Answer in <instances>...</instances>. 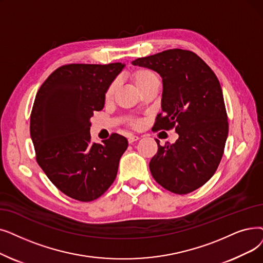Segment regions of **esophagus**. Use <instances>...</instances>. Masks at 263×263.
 Wrapping results in <instances>:
<instances>
[{
    "label": "esophagus",
    "instance_id": "1",
    "mask_svg": "<svg viewBox=\"0 0 263 263\" xmlns=\"http://www.w3.org/2000/svg\"><path fill=\"white\" fill-rule=\"evenodd\" d=\"M138 140H140V138H139V136H136V135H130L129 138H128V142H129L130 144L136 142Z\"/></svg>",
    "mask_w": 263,
    "mask_h": 263
}]
</instances>
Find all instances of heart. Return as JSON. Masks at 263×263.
<instances>
[{
	"instance_id": "1",
	"label": "heart",
	"mask_w": 263,
	"mask_h": 263,
	"mask_svg": "<svg viewBox=\"0 0 263 263\" xmlns=\"http://www.w3.org/2000/svg\"><path fill=\"white\" fill-rule=\"evenodd\" d=\"M130 78H131V81L133 82V84L135 85V87L139 89L140 92L142 90H144L145 88L149 87L151 85H153L155 83H159V78H158L157 74L153 70H149V68H146V67L135 68L134 71L131 72ZM116 89H117V83L116 82L111 83L108 86L106 92H105V100L107 102L112 99L114 95H115V92H116ZM135 125H136V127H140L141 121L136 122Z\"/></svg>"
}]
</instances>
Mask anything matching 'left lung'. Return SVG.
Returning a JSON list of instances; mask_svg holds the SVG:
<instances>
[{
  "label": "left lung",
  "mask_w": 263,
  "mask_h": 263,
  "mask_svg": "<svg viewBox=\"0 0 263 263\" xmlns=\"http://www.w3.org/2000/svg\"><path fill=\"white\" fill-rule=\"evenodd\" d=\"M162 78V112L155 127L175 128L178 140L160 146L149 162L153 177L166 190L186 195L209 181L228 138L222 90L212 68L195 52L168 49L132 61Z\"/></svg>",
  "instance_id": "obj_1"
}]
</instances>
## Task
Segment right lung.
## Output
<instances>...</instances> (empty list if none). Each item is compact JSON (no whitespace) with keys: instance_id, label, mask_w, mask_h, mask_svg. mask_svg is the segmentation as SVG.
Here are the masks:
<instances>
[{"instance_id":"obj_1","label":"right lung","mask_w":263,"mask_h":263,"mask_svg":"<svg viewBox=\"0 0 263 263\" xmlns=\"http://www.w3.org/2000/svg\"><path fill=\"white\" fill-rule=\"evenodd\" d=\"M123 67L119 62L63 65L36 93L30 120L36 161L72 199L93 201L116 178L128 140L114 133L103 144L91 143L90 118L103 109L106 90Z\"/></svg>"}]
</instances>
